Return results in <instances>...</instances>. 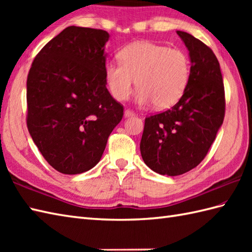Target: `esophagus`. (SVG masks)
<instances>
[{"instance_id": "esophagus-1", "label": "esophagus", "mask_w": 252, "mask_h": 252, "mask_svg": "<svg viewBox=\"0 0 252 252\" xmlns=\"http://www.w3.org/2000/svg\"><path fill=\"white\" fill-rule=\"evenodd\" d=\"M135 116V112L132 111L131 109H126L125 110V117H133Z\"/></svg>"}]
</instances>
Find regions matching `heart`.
I'll use <instances>...</instances> for the list:
<instances>
[{
  "mask_svg": "<svg viewBox=\"0 0 252 252\" xmlns=\"http://www.w3.org/2000/svg\"><path fill=\"white\" fill-rule=\"evenodd\" d=\"M119 63H107L105 76L111 95L118 100L129 97L133 87L140 90V104L152 101L157 109L174 106L184 95L189 81L190 63L184 51L136 42L118 54Z\"/></svg>",
  "mask_w": 252,
  "mask_h": 252,
  "instance_id": "1",
  "label": "heart"
}]
</instances>
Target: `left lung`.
Wrapping results in <instances>:
<instances>
[{
	"instance_id": "8db88e82",
	"label": "left lung",
	"mask_w": 252,
	"mask_h": 252,
	"mask_svg": "<svg viewBox=\"0 0 252 252\" xmlns=\"http://www.w3.org/2000/svg\"><path fill=\"white\" fill-rule=\"evenodd\" d=\"M190 57L189 81L172 108L146 117L141 155L147 167L175 176L196 168L206 157L225 115L220 63L210 47L176 31Z\"/></svg>"
}]
</instances>
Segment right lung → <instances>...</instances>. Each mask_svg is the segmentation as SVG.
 <instances>
[{
  "mask_svg": "<svg viewBox=\"0 0 252 252\" xmlns=\"http://www.w3.org/2000/svg\"><path fill=\"white\" fill-rule=\"evenodd\" d=\"M107 31L70 26L46 43L27 78V126L58 172L95 167L123 117L106 88Z\"/></svg>",
  "mask_w": 252,
  "mask_h": 252,
  "instance_id": "add662e5",
  "label": "right lung"
}]
</instances>
